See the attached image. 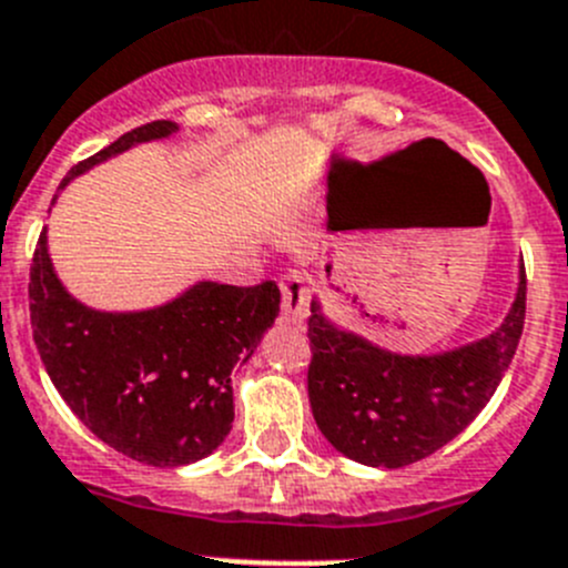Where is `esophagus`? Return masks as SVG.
I'll return each instance as SVG.
<instances>
[{"label": "esophagus", "mask_w": 568, "mask_h": 568, "mask_svg": "<svg viewBox=\"0 0 568 568\" xmlns=\"http://www.w3.org/2000/svg\"><path fill=\"white\" fill-rule=\"evenodd\" d=\"M280 291H283V311L288 322H302L311 311V280L300 268H291L280 277Z\"/></svg>", "instance_id": "1"}]
</instances>
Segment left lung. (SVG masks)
Instances as JSON below:
<instances>
[{"label": "left lung", "mask_w": 568, "mask_h": 568, "mask_svg": "<svg viewBox=\"0 0 568 568\" xmlns=\"http://www.w3.org/2000/svg\"><path fill=\"white\" fill-rule=\"evenodd\" d=\"M527 314V274L518 272L510 314L490 336L437 356H397L325 320L311 302L308 397L314 420L344 457L404 468L452 443L505 378Z\"/></svg>", "instance_id": "left-lung-1"}]
</instances>
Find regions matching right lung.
Returning <instances> with one entry per match:
<instances>
[{
    "label": "right lung",
    "mask_w": 568,
    "mask_h": 568,
    "mask_svg": "<svg viewBox=\"0 0 568 568\" xmlns=\"http://www.w3.org/2000/svg\"><path fill=\"white\" fill-rule=\"evenodd\" d=\"M173 131L171 120L129 131L78 162L61 187ZM28 291L36 347L69 409L114 452L153 468L190 465L224 443L235 420L232 367L252 358L280 314L272 280L246 288L195 283L168 305L134 314L87 308L52 272L47 230L36 243Z\"/></svg>",
    "instance_id": "1"
}]
</instances>
